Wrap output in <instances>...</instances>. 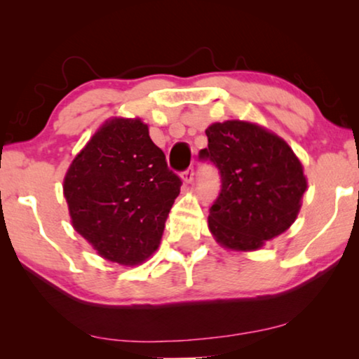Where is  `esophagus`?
Listing matches in <instances>:
<instances>
[{
  "mask_svg": "<svg viewBox=\"0 0 359 359\" xmlns=\"http://www.w3.org/2000/svg\"><path fill=\"white\" fill-rule=\"evenodd\" d=\"M181 178H183L184 183H193L194 180V168H188L181 173Z\"/></svg>",
  "mask_w": 359,
  "mask_h": 359,
  "instance_id": "obj_1",
  "label": "esophagus"
}]
</instances>
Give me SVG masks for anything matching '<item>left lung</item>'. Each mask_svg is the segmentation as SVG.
Masks as SVG:
<instances>
[{"label":"left lung","instance_id":"8db88e82","mask_svg":"<svg viewBox=\"0 0 359 359\" xmlns=\"http://www.w3.org/2000/svg\"><path fill=\"white\" fill-rule=\"evenodd\" d=\"M201 161L219 171L209 229L227 248L258 250L291 227L307 189L302 165L278 135L242 121L208 127Z\"/></svg>","mask_w":359,"mask_h":359}]
</instances>
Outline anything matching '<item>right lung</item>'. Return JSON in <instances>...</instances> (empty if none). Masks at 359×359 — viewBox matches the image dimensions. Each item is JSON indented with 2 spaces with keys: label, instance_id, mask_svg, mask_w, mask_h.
I'll return each mask as SVG.
<instances>
[{
  "label": "right lung",
  "instance_id": "1",
  "mask_svg": "<svg viewBox=\"0 0 359 359\" xmlns=\"http://www.w3.org/2000/svg\"><path fill=\"white\" fill-rule=\"evenodd\" d=\"M183 181L140 119H112L73 160L63 181L73 227L102 258L139 264L158 247Z\"/></svg>",
  "mask_w": 359,
  "mask_h": 359
}]
</instances>
